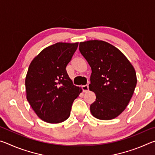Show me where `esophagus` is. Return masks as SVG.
I'll use <instances>...</instances> for the list:
<instances>
[{"instance_id":"1","label":"esophagus","mask_w":155,"mask_h":155,"mask_svg":"<svg viewBox=\"0 0 155 155\" xmlns=\"http://www.w3.org/2000/svg\"><path fill=\"white\" fill-rule=\"evenodd\" d=\"M81 88H82V90L84 92H87V91L89 90V85H82L81 86Z\"/></svg>"}]
</instances>
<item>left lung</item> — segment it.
Instances as JSON below:
<instances>
[{"label": "left lung", "mask_w": 155, "mask_h": 155, "mask_svg": "<svg viewBox=\"0 0 155 155\" xmlns=\"http://www.w3.org/2000/svg\"><path fill=\"white\" fill-rule=\"evenodd\" d=\"M79 51L91 68L89 88L96 94L90 111L96 118L109 120L122 114L137 85L134 68L124 54L101 40L81 42Z\"/></svg>", "instance_id": "obj_1"}]
</instances>
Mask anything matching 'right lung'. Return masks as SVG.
<instances>
[{"label": "right lung", "instance_id": "add662e5", "mask_svg": "<svg viewBox=\"0 0 155 155\" xmlns=\"http://www.w3.org/2000/svg\"><path fill=\"white\" fill-rule=\"evenodd\" d=\"M78 44L59 42L47 47L28 67L25 79L27 101L38 116L46 122L66 120L73 102L82 91L66 71Z\"/></svg>", "mask_w": 155, "mask_h": 155}]
</instances>
